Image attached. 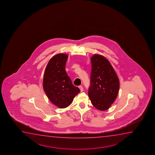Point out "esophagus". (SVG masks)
<instances>
[{"instance_id": "obj_1", "label": "esophagus", "mask_w": 155, "mask_h": 155, "mask_svg": "<svg viewBox=\"0 0 155 155\" xmlns=\"http://www.w3.org/2000/svg\"><path fill=\"white\" fill-rule=\"evenodd\" d=\"M79 89H81V91H84V88H83V87L82 86H79Z\"/></svg>"}]
</instances>
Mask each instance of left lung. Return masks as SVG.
<instances>
[{
  "instance_id": "1",
  "label": "left lung",
  "mask_w": 155,
  "mask_h": 155,
  "mask_svg": "<svg viewBox=\"0 0 155 155\" xmlns=\"http://www.w3.org/2000/svg\"><path fill=\"white\" fill-rule=\"evenodd\" d=\"M91 84L88 96L95 108L107 110L119 93V78L110 62L103 55L91 57Z\"/></svg>"
}]
</instances>
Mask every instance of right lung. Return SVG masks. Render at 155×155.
<instances>
[{
	"label": "right lung",
	"instance_id": "obj_1",
	"mask_svg": "<svg viewBox=\"0 0 155 155\" xmlns=\"http://www.w3.org/2000/svg\"><path fill=\"white\" fill-rule=\"evenodd\" d=\"M68 56L59 53L49 60L45 70L43 87L49 100L59 108L71 104L81 90L72 84L65 70Z\"/></svg>",
	"mask_w": 155,
	"mask_h": 155
}]
</instances>
